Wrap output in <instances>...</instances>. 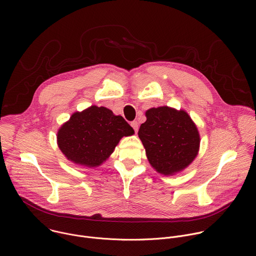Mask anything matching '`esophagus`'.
Wrapping results in <instances>:
<instances>
[{"label":"esophagus","instance_id":"obj_1","mask_svg":"<svg viewBox=\"0 0 256 256\" xmlns=\"http://www.w3.org/2000/svg\"><path fill=\"white\" fill-rule=\"evenodd\" d=\"M130 126H132V128L134 130V132H136H136H138V124L136 122H132Z\"/></svg>","mask_w":256,"mask_h":256}]
</instances>
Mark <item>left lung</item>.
Returning <instances> with one entry per match:
<instances>
[{
	"mask_svg": "<svg viewBox=\"0 0 256 256\" xmlns=\"http://www.w3.org/2000/svg\"><path fill=\"white\" fill-rule=\"evenodd\" d=\"M138 138L151 166L160 174L174 175L188 167L200 151L198 130L184 109L153 107L146 112Z\"/></svg>",
	"mask_w": 256,
	"mask_h": 256,
	"instance_id": "1",
	"label": "left lung"
}]
</instances>
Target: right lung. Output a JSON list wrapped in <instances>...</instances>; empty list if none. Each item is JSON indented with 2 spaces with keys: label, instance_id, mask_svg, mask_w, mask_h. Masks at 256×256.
Here are the masks:
<instances>
[{
  "label": "right lung",
  "instance_id": "right-lung-1",
  "mask_svg": "<svg viewBox=\"0 0 256 256\" xmlns=\"http://www.w3.org/2000/svg\"><path fill=\"white\" fill-rule=\"evenodd\" d=\"M134 134L122 116L92 105L72 114L58 130V146L74 164L94 168L110 156L122 138Z\"/></svg>",
  "mask_w": 256,
  "mask_h": 256
}]
</instances>
